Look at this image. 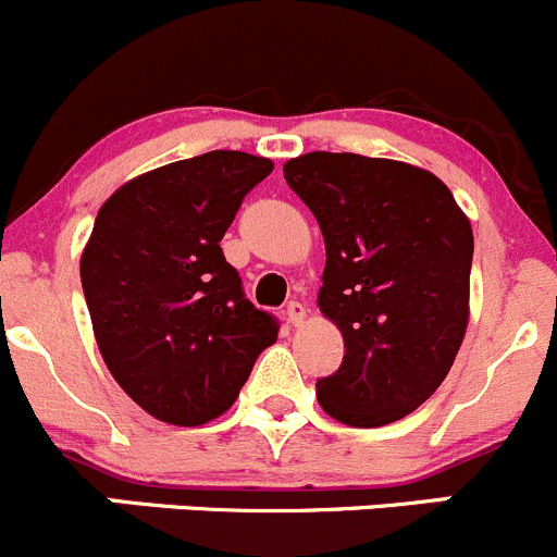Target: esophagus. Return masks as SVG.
I'll use <instances>...</instances> for the list:
<instances>
[{"mask_svg":"<svg viewBox=\"0 0 557 557\" xmlns=\"http://www.w3.org/2000/svg\"><path fill=\"white\" fill-rule=\"evenodd\" d=\"M286 319H289L292 324H302V319H306V306H302V302H297V300H292L289 306H286Z\"/></svg>","mask_w":557,"mask_h":557,"instance_id":"obj_1","label":"esophagus"}]
</instances>
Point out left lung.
Here are the masks:
<instances>
[{
	"label": "left lung",
	"instance_id": "1",
	"mask_svg": "<svg viewBox=\"0 0 557 557\" xmlns=\"http://www.w3.org/2000/svg\"><path fill=\"white\" fill-rule=\"evenodd\" d=\"M284 178L324 235L319 311L344 335L319 406L351 428L389 425L436 393L463 344L471 222L444 181L395 159L311 151Z\"/></svg>",
	"mask_w": 557,
	"mask_h": 557
}]
</instances>
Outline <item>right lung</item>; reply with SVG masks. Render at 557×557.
Segmentation results:
<instances>
[{
    "label": "right lung",
    "mask_w": 557,
    "mask_h": 557,
    "mask_svg": "<svg viewBox=\"0 0 557 557\" xmlns=\"http://www.w3.org/2000/svg\"><path fill=\"white\" fill-rule=\"evenodd\" d=\"M273 162L208 151L126 181L104 200L81 284L104 366L157 420L195 428L238 398L278 322L246 300L219 246Z\"/></svg>",
    "instance_id": "add662e5"
}]
</instances>
